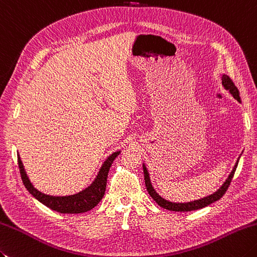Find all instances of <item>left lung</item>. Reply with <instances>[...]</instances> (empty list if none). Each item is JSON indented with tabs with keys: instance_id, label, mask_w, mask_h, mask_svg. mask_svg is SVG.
I'll list each match as a JSON object with an SVG mask.
<instances>
[{
	"instance_id": "obj_1",
	"label": "left lung",
	"mask_w": 257,
	"mask_h": 257,
	"mask_svg": "<svg viewBox=\"0 0 257 257\" xmlns=\"http://www.w3.org/2000/svg\"><path fill=\"white\" fill-rule=\"evenodd\" d=\"M222 84L223 87L227 90V91L233 95V97L237 100V101L240 102V97H239V91L238 89L236 88V85L234 84V82L230 80V78L228 77L227 74H223L222 77ZM240 157V156H239ZM239 157L237 159V162H236L234 168L230 174L228 175L227 179L225 180L224 184L220 186V187L216 190L215 193L210 194L208 196H206V197H203L200 199H196L193 200V202H187V203H174V202H169V200L163 198L162 196H160L157 192H156L155 188L153 187L152 182H150V177H149V173L147 168H146L145 164L143 165V169H144V175H145V184H146V187H147L148 190V194L152 196V198L155 200L156 203H157L160 207H163L165 209H168V210H173V212H190V210H196V209H200V208H204L206 206L210 205L212 203L216 202V200H218L223 197V195L226 193V190H227L228 186L232 182V178L235 174V170L237 168V165H238V160Z\"/></svg>"
}]
</instances>
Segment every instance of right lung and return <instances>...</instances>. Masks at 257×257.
I'll list each match as a JSON object with an SVG mask.
<instances>
[{
	"label": "right lung",
	"mask_w": 257,
	"mask_h": 257,
	"mask_svg": "<svg viewBox=\"0 0 257 257\" xmlns=\"http://www.w3.org/2000/svg\"><path fill=\"white\" fill-rule=\"evenodd\" d=\"M120 153H121L120 150L119 152H115L105 159V162L102 164L101 168L99 170L97 177H95V179L89 187L81 190V192L78 194L69 196H51L41 193L40 190L34 187L31 182H30L28 175L25 173L22 160L20 158L19 155L18 163L20 174H21V178L25 188L29 190V193L31 194L34 198H37L40 203H42L50 209L55 210V212H59L61 214H80L92 209L94 206H97L100 200L102 199L105 192V186H107V177L109 169L111 167L113 160Z\"/></svg>",
	"instance_id": "add662e5"
}]
</instances>
